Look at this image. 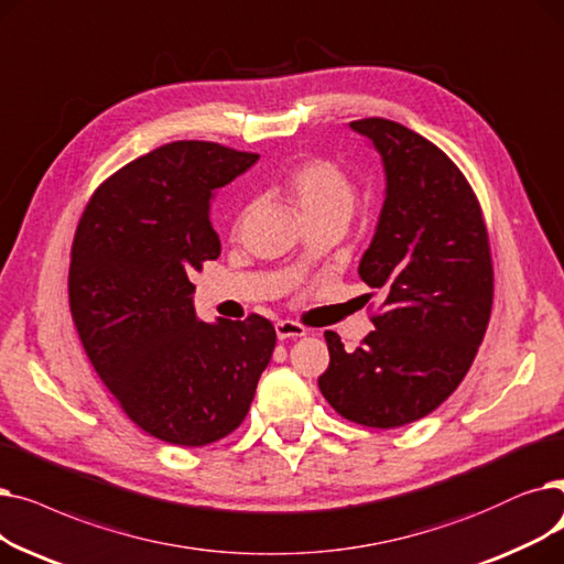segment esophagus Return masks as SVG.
Returning <instances> with one entry per match:
<instances>
[{
    "mask_svg": "<svg viewBox=\"0 0 564 564\" xmlns=\"http://www.w3.org/2000/svg\"><path fill=\"white\" fill-rule=\"evenodd\" d=\"M275 333H278L280 339H296V337L307 335V328L296 324V321L284 318V321H278V324H275Z\"/></svg>",
    "mask_w": 564,
    "mask_h": 564,
    "instance_id": "34e87169",
    "label": "esophagus"
}]
</instances>
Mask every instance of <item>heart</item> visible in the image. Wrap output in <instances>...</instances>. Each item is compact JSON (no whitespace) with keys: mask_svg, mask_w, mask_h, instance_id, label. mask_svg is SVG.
Returning <instances> with one entry per match:
<instances>
[{"mask_svg":"<svg viewBox=\"0 0 564 564\" xmlns=\"http://www.w3.org/2000/svg\"><path fill=\"white\" fill-rule=\"evenodd\" d=\"M282 191L296 204L307 223H346L356 206V183L341 165L328 158H307L282 178ZM246 218L240 213L236 227Z\"/></svg>","mask_w":564,"mask_h":564,"instance_id":"obj_1","label":"heart"}]
</instances>
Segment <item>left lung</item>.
<instances>
[{
    "mask_svg": "<svg viewBox=\"0 0 564 564\" xmlns=\"http://www.w3.org/2000/svg\"><path fill=\"white\" fill-rule=\"evenodd\" d=\"M348 126L386 170L377 234L358 265L383 303L377 330L351 354L326 330L318 390L341 417L394 429L436 411L468 373L494 305L491 248L470 183L436 144L381 117Z\"/></svg>",
    "mask_w": 564,
    "mask_h": 564,
    "instance_id": "obj_1",
    "label": "left lung"
}]
</instances>
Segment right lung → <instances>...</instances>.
I'll use <instances>...</instances> for the list:
<instances>
[{
	"instance_id": "add662e5",
	"label": "right lung",
	"mask_w": 564,
	"mask_h": 564,
	"mask_svg": "<svg viewBox=\"0 0 564 564\" xmlns=\"http://www.w3.org/2000/svg\"><path fill=\"white\" fill-rule=\"evenodd\" d=\"M213 142H172L107 178L79 218L68 301L85 351L147 434L202 447L246 420L275 328L197 318L191 278L220 257L210 199L257 163Z\"/></svg>"
}]
</instances>
